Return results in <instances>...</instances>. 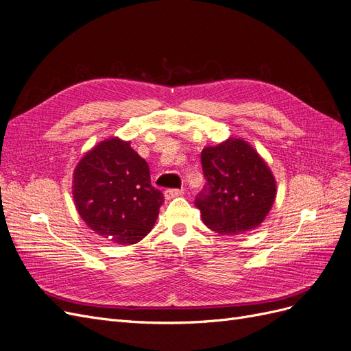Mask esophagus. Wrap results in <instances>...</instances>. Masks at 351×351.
I'll use <instances>...</instances> for the list:
<instances>
[{
	"label": "esophagus",
	"instance_id": "obj_1",
	"mask_svg": "<svg viewBox=\"0 0 351 351\" xmlns=\"http://www.w3.org/2000/svg\"><path fill=\"white\" fill-rule=\"evenodd\" d=\"M184 193L183 189H167L164 195L167 199H173V197H177V196H182Z\"/></svg>",
	"mask_w": 351,
	"mask_h": 351
}]
</instances>
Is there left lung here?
Instances as JSON below:
<instances>
[{"label": "left lung", "mask_w": 351, "mask_h": 351, "mask_svg": "<svg viewBox=\"0 0 351 351\" xmlns=\"http://www.w3.org/2000/svg\"><path fill=\"white\" fill-rule=\"evenodd\" d=\"M206 183L195 199L202 219L222 236L256 228L275 200V178L253 147L240 139L208 146L200 154Z\"/></svg>", "instance_id": "1"}]
</instances>
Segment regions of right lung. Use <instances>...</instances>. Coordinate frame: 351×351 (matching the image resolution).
Masks as SVG:
<instances>
[{"instance_id": "right-lung-1", "label": "right lung", "mask_w": 351, "mask_h": 351, "mask_svg": "<svg viewBox=\"0 0 351 351\" xmlns=\"http://www.w3.org/2000/svg\"><path fill=\"white\" fill-rule=\"evenodd\" d=\"M73 197L82 219L119 244L142 240L155 224L164 195L151 184L149 167L129 142L104 141L74 169Z\"/></svg>"}]
</instances>
